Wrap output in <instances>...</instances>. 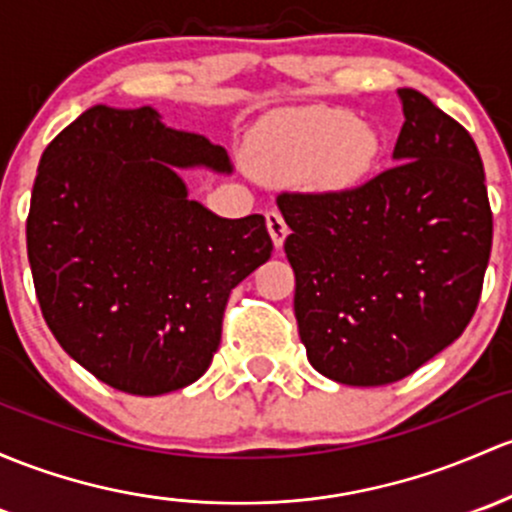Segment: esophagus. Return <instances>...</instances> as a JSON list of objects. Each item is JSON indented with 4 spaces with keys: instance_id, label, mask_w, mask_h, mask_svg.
I'll return each instance as SVG.
<instances>
[{
    "instance_id": "esophagus-1",
    "label": "esophagus",
    "mask_w": 512,
    "mask_h": 512,
    "mask_svg": "<svg viewBox=\"0 0 512 512\" xmlns=\"http://www.w3.org/2000/svg\"><path fill=\"white\" fill-rule=\"evenodd\" d=\"M266 227H268V232H271L273 246L280 249L285 241V236H288V224H285L283 214H280L278 210H268L266 212Z\"/></svg>"
}]
</instances>
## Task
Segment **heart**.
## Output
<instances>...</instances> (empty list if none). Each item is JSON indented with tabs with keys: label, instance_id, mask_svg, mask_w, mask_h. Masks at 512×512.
I'll list each match as a JSON object with an SVG mask.
<instances>
[{
	"label": "heart",
	"instance_id": "heart-1",
	"mask_svg": "<svg viewBox=\"0 0 512 512\" xmlns=\"http://www.w3.org/2000/svg\"><path fill=\"white\" fill-rule=\"evenodd\" d=\"M378 153V136L346 109H310L276 119L254 141V161L273 180H302L322 185L356 183Z\"/></svg>",
	"mask_w": 512,
	"mask_h": 512
}]
</instances>
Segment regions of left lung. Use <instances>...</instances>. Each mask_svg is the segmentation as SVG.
I'll return each mask as SVG.
<instances>
[{"label":"left lung","instance_id":"left-lung-1","mask_svg":"<svg viewBox=\"0 0 512 512\" xmlns=\"http://www.w3.org/2000/svg\"><path fill=\"white\" fill-rule=\"evenodd\" d=\"M398 95L393 168L356 188L278 195L307 359L346 386L400 381L459 339L491 258L474 139L422 92Z\"/></svg>","mask_w":512,"mask_h":512}]
</instances>
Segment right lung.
Instances as JSON below:
<instances>
[{"mask_svg":"<svg viewBox=\"0 0 512 512\" xmlns=\"http://www.w3.org/2000/svg\"><path fill=\"white\" fill-rule=\"evenodd\" d=\"M173 166L232 170L222 146L156 109L97 104L46 146L26 219L48 329L131 395L185 388L210 368L229 295L273 251L261 214L217 217L188 200Z\"/></svg>","mask_w":512,"mask_h":512,"instance_id":"1","label":"right lung"}]
</instances>
